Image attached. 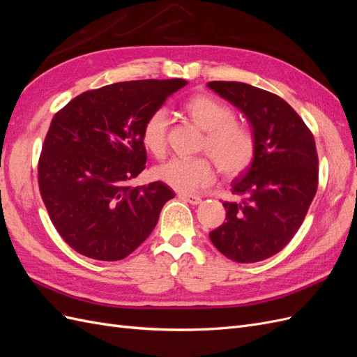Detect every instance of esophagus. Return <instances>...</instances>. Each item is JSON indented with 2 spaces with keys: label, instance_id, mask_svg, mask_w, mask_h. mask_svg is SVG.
<instances>
[{
  "label": "esophagus",
  "instance_id": "1",
  "mask_svg": "<svg viewBox=\"0 0 357 357\" xmlns=\"http://www.w3.org/2000/svg\"><path fill=\"white\" fill-rule=\"evenodd\" d=\"M178 198H180L181 201H185V202L192 204V205H198V204H201V202H202V199H201L199 197H195V195H188V193H178Z\"/></svg>",
  "mask_w": 357,
  "mask_h": 357
}]
</instances>
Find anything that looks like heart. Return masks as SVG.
<instances>
[{
  "label": "heart",
  "mask_w": 357,
  "mask_h": 357,
  "mask_svg": "<svg viewBox=\"0 0 357 357\" xmlns=\"http://www.w3.org/2000/svg\"><path fill=\"white\" fill-rule=\"evenodd\" d=\"M190 121L205 131L202 149L213 156L225 176H238L255 158V138L248 129L235 121L228 104L207 93L193 95L183 105ZM168 114L165 109L150 113L142 128V143L150 153L162 158L168 146ZM158 180L180 192H195L207 186L214 176L208 156L190 159L172 158L155 168Z\"/></svg>",
  "instance_id": "heart-1"
}]
</instances>
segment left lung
Here are the masks:
<instances>
[{
  "instance_id": "1",
  "label": "left lung",
  "mask_w": 357,
  "mask_h": 357,
  "mask_svg": "<svg viewBox=\"0 0 357 357\" xmlns=\"http://www.w3.org/2000/svg\"><path fill=\"white\" fill-rule=\"evenodd\" d=\"M208 88L240 109L252 126L253 162L232 181L238 202H223L226 222L210 240L238 264L278 253L304 222L319 183L314 137L283 100L241 82H210Z\"/></svg>"
}]
</instances>
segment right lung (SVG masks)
Here are the masks:
<instances>
[{
  "instance_id": "obj_1",
  "label": "right lung",
  "mask_w": 357,
  "mask_h": 357,
  "mask_svg": "<svg viewBox=\"0 0 357 357\" xmlns=\"http://www.w3.org/2000/svg\"><path fill=\"white\" fill-rule=\"evenodd\" d=\"M188 82L134 80L86 91L52 119L38 160L49 218L75 252L121 261L155 229L174 192L153 181L128 183L146 168L142 128Z\"/></svg>"
}]
</instances>
